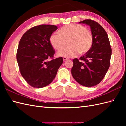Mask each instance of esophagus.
<instances>
[{
	"instance_id": "obj_1",
	"label": "esophagus",
	"mask_w": 126,
	"mask_h": 126,
	"mask_svg": "<svg viewBox=\"0 0 126 126\" xmlns=\"http://www.w3.org/2000/svg\"><path fill=\"white\" fill-rule=\"evenodd\" d=\"M63 61H65L68 60L69 58H68V57H64L63 58Z\"/></svg>"
}]
</instances>
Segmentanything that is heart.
Returning <instances> with one entry per match:
<instances>
[{"instance_id":"1","label":"heart","mask_w":126,"mask_h":126,"mask_svg":"<svg viewBox=\"0 0 126 126\" xmlns=\"http://www.w3.org/2000/svg\"><path fill=\"white\" fill-rule=\"evenodd\" d=\"M59 33H53L50 37V42L55 49L60 50L64 47L68 42L69 47L57 52L62 57H70L79 52L83 54L88 52L93 43L91 32L84 26L71 24L61 28Z\"/></svg>"}]
</instances>
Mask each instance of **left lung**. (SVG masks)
Segmentation results:
<instances>
[{
    "mask_svg": "<svg viewBox=\"0 0 126 126\" xmlns=\"http://www.w3.org/2000/svg\"><path fill=\"white\" fill-rule=\"evenodd\" d=\"M79 23L89 25L93 43L85 55L73 60L71 74L75 80L84 87H93L101 82L110 65L111 49L106 31L94 20L86 19Z\"/></svg>",
    "mask_w": 126,
    "mask_h": 126,
    "instance_id": "left-lung-1",
    "label": "left lung"
}]
</instances>
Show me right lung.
<instances>
[{
    "instance_id": "obj_1",
    "label": "right lung",
    "mask_w": 126,
    "mask_h": 126,
    "mask_svg": "<svg viewBox=\"0 0 126 126\" xmlns=\"http://www.w3.org/2000/svg\"><path fill=\"white\" fill-rule=\"evenodd\" d=\"M58 28L53 25H40L29 29L23 34L19 43L17 60L21 75L28 83L41 88L51 83L63 58H53L55 50L50 37Z\"/></svg>"
}]
</instances>
